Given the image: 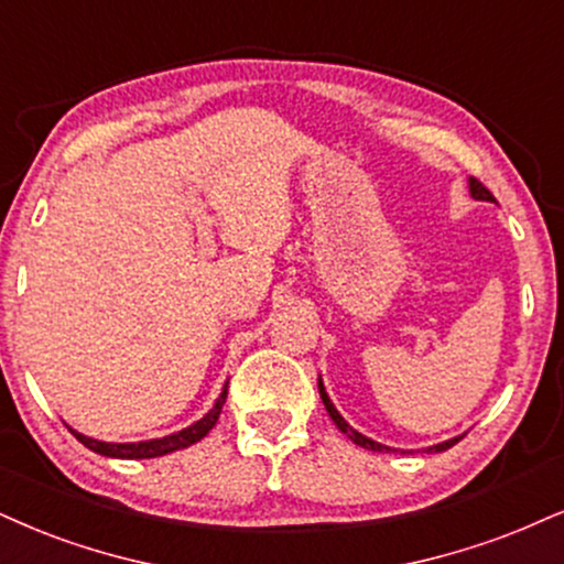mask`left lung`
<instances>
[{"instance_id": "left-lung-1", "label": "left lung", "mask_w": 564, "mask_h": 564, "mask_svg": "<svg viewBox=\"0 0 564 564\" xmlns=\"http://www.w3.org/2000/svg\"><path fill=\"white\" fill-rule=\"evenodd\" d=\"M468 191H470V196H474L476 200H495V196H491L489 191H486V187L478 183L476 177H470L468 180ZM318 394H322V402H324V408H326V413L332 415V421L337 423V429L343 431V434L347 436V440H350L352 444H358V447H366V449H371V452H398V449H392V447H387V444H379V442H373V440H368V436H364L360 434V431H356L350 426V423H347L343 415H339V410L335 408V402L329 400V394H326V389H324V381H322V377H318ZM463 436H455V440H447V442H440V444H434V447H429L426 452H444V449H449L452 444H457L460 442Z\"/></svg>"}]
</instances>
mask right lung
I'll return each mask as SVG.
<instances>
[{
    "instance_id": "1",
    "label": "right lung",
    "mask_w": 564,
    "mask_h": 564,
    "mask_svg": "<svg viewBox=\"0 0 564 564\" xmlns=\"http://www.w3.org/2000/svg\"><path fill=\"white\" fill-rule=\"evenodd\" d=\"M227 400V384L221 389V394L214 402V408L208 410L204 419L191 423V426L183 429V431H175V434H166L162 440H145V442H101V440H90V436L80 434V431L69 429V434L75 436L80 444H86L88 449H94L96 455H104V457H117V460H145V457H162V455H170V452H177V449H185L191 447V444H196L204 440L208 431L214 429V423L219 421V413H221V405H225Z\"/></svg>"
}]
</instances>
